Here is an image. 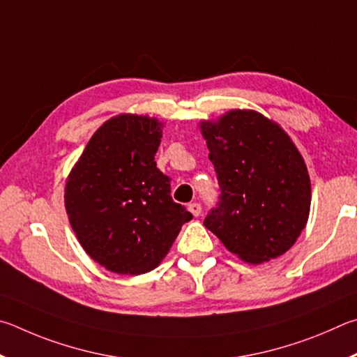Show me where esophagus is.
Returning <instances> with one entry per match:
<instances>
[{"label": "esophagus", "instance_id": "1", "mask_svg": "<svg viewBox=\"0 0 357 357\" xmlns=\"http://www.w3.org/2000/svg\"><path fill=\"white\" fill-rule=\"evenodd\" d=\"M188 211L192 216H199V215H201V211H202V207L197 202H192V204L188 205Z\"/></svg>", "mask_w": 357, "mask_h": 357}]
</instances>
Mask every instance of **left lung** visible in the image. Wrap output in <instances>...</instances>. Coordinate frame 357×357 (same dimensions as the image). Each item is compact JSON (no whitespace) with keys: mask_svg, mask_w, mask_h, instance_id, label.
Instances as JSON below:
<instances>
[{"mask_svg":"<svg viewBox=\"0 0 357 357\" xmlns=\"http://www.w3.org/2000/svg\"><path fill=\"white\" fill-rule=\"evenodd\" d=\"M221 186L205 218L227 251L251 265L285 254L310 213L312 188L303 155L287 131L254 109H230L199 123Z\"/></svg>","mask_w":357,"mask_h":357,"instance_id":"1","label":"left lung"}]
</instances>
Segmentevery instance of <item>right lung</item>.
<instances>
[{
    "label": "right lung",
    "mask_w": 357,
    "mask_h": 357,
    "mask_svg": "<svg viewBox=\"0 0 357 357\" xmlns=\"http://www.w3.org/2000/svg\"><path fill=\"white\" fill-rule=\"evenodd\" d=\"M162 125L142 114L108 119L66 180L73 232L86 254L111 273L155 270L192 218L172 201L171 178L156 167Z\"/></svg>",
    "instance_id": "add662e5"
}]
</instances>
